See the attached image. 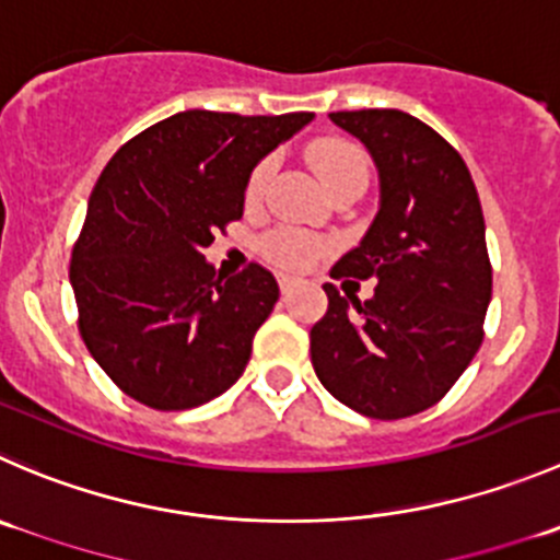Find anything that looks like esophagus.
<instances>
[{
    "label": "esophagus",
    "mask_w": 560,
    "mask_h": 560,
    "mask_svg": "<svg viewBox=\"0 0 560 560\" xmlns=\"http://www.w3.org/2000/svg\"><path fill=\"white\" fill-rule=\"evenodd\" d=\"M295 284H298V279H292V276H284V273L279 276V290H281V295H290V292L295 290Z\"/></svg>",
    "instance_id": "esophagus-1"
}]
</instances>
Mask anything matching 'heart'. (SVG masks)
Masks as SVG:
<instances>
[{
	"label": "heart",
	"mask_w": 560,
	"mask_h": 560,
	"mask_svg": "<svg viewBox=\"0 0 560 560\" xmlns=\"http://www.w3.org/2000/svg\"><path fill=\"white\" fill-rule=\"evenodd\" d=\"M308 164L314 166V172H317V177L328 191H334L336 186L347 180H366V155H363V150L355 142L339 139V136H328V139L314 142L308 148ZM270 172H273V161L270 159L257 164V170L248 177V202H257L262 197ZM323 248L325 246L317 237L298 230H279L268 237L270 259L290 270L306 268L317 254H323Z\"/></svg>",
	"instance_id": "b5f03b06"
}]
</instances>
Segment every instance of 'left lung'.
Segmentation results:
<instances>
[{
	"instance_id": "left-lung-1",
	"label": "left lung",
	"mask_w": 560,
	"mask_h": 560,
	"mask_svg": "<svg viewBox=\"0 0 560 560\" xmlns=\"http://www.w3.org/2000/svg\"><path fill=\"white\" fill-rule=\"evenodd\" d=\"M372 155L380 208L330 276L377 279L374 295L341 298L312 328L319 383L380 421L416 416L448 394L485 339L492 298L485 215L463 155L399 108L334 112Z\"/></svg>"
}]
</instances>
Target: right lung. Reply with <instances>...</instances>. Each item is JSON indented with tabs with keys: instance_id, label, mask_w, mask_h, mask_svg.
I'll return each instance as SVG.
<instances>
[{
	"instance_id": "obj_1",
	"label": "right lung",
	"mask_w": 560,
	"mask_h": 560,
	"mask_svg": "<svg viewBox=\"0 0 560 560\" xmlns=\"http://www.w3.org/2000/svg\"><path fill=\"white\" fill-rule=\"evenodd\" d=\"M312 119L188 108L101 172L70 284L86 350L130 399L191 410L237 383L279 284L262 265L224 279L202 252L243 215L254 166Z\"/></svg>"
}]
</instances>
